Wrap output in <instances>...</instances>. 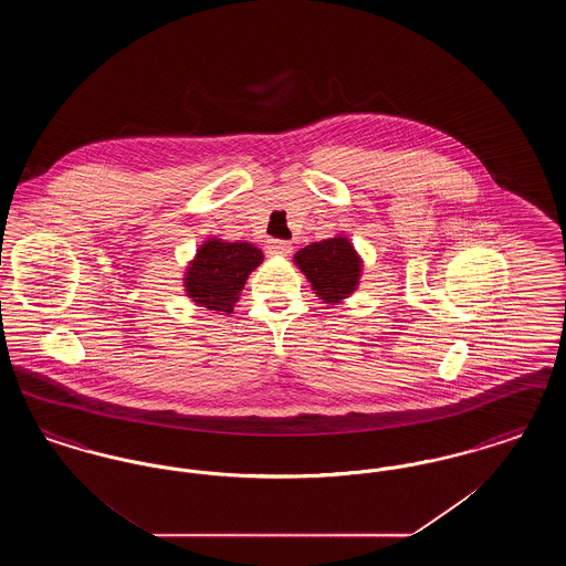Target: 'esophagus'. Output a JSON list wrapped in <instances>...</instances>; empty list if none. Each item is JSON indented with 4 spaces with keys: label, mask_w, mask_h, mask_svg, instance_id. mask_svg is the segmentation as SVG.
I'll use <instances>...</instances> for the list:
<instances>
[{
    "label": "esophagus",
    "mask_w": 566,
    "mask_h": 566,
    "mask_svg": "<svg viewBox=\"0 0 566 566\" xmlns=\"http://www.w3.org/2000/svg\"><path fill=\"white\" fill-rule=\"evenodd\" d=\"M268 252L270 254H277V256H289L293 252V245L284 240H271L268 243Z\"/></svg>",
    "instance_id": "obj_1"
}]
</instances>
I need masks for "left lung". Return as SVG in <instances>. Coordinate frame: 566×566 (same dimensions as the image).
Listing matches in <instances>:
<instances>
[{
    "label": "left lung",
    "mask_w": 566,
    "mask_h": 566,
    "mask_svg": "<svg viewBox=\"0 0 566 566\" xmlns=\"http://www.w3.org/2000/svg\"><path fill=\"white\" fill-rule=\"evenodd\" d=\"M295 263L324 303H339L352 295L363 268V261L346 238L312 242L296 252Z\"/></svg>",
    "instance_id": "8db88e82"
}]
</instances>
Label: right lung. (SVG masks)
Instances as JSON below:
<instances>
[{
	"label": "right lung",
	"mask_w": 566,
	"mask_h": 566,
	"mask_svg": "<svg viewBox=\"0 0 566 566\" xmlns=\"http://www.w3.org/2000/svg\"><path fill=\"white\" fill-rule=\"evenodd\" d=\"M261 261L263 252L252 243L212 238L197 250L187 270L185 291L197 305L231 314L250 271L256 270Z\"/></svg>",
	"instance_id": "right-lung-1"
}]
</instances>
